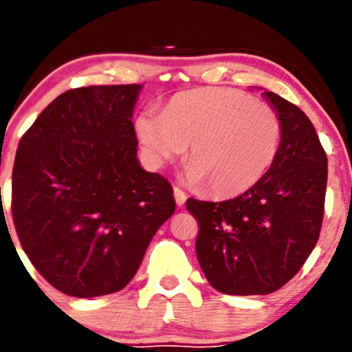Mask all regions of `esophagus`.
<instances>
[{
  "mask_svg": "<svg viewBox=\"0 0 352 352\" xmlns=\"http://www.w3.org/2000/svg\"><path fill=\"white\" fill-rule=\"evenodd\" d=\"M175 200L177 207H183L184 201H186V193L183 190H179V188H175Z\"/></svg>",
  "mask_w": 352,
  "mask_h": 352,
  "instance_id": "esophagus-1",
  "label": "esophagus"
}]
</instances>
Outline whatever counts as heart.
Listing matches in <instances>:
<instances>
[{
	"mask_svg": "<svg viewBox=\"0 0 352 352\" xmlns=\"http://www.w3.org/2000/svg\"><path fill=\"white\" fill-rule=\"evenodd\" d=\"M135 133L154 166H164L188 151L184 179L207 184L212 197H236L255 186L276 161L283 124L276 111L234 89L177 94L162 113L145 109Z\"/></svg>",
	"mask_w": 352,
	"mask_h": 352,
	"instance_id": "obj_1",
	"label": "heart"
}]
</instances>
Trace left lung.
Listing matches in <instances>:
<instances>
[{
    "instance_id": "1",
    "label": "left lung",
    "mask_w": 352,
    "mask_h": 352,
    "mask_svg": "<svg viewBox=\"0 0 352 352\" xmlns=\"http://www.w3.org/2000/svg\"><path fill=\"white\" fill-rule=\"evenodd\" d=\"M283 124L272 168L253 188L226 201L188 198L200 224L197 258L214 289L258 296L280 289L318 241L327 190V154L305 113L263 92Z\"/></svg>"
}]
</instances>
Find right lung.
Returning <instances> with one entry per match:
<instances>
[{"mask_svg": "<svg viewBox=\"0 0 352 352\" xmlns=\"http://www.w3.org/2000/svg\"><path fill=\"white\" fill-rule=\"evenodd\" d=\"M142 85H94L56 97L20 138L12 177L16 234L61 293L123 289L157 229L175 214L173 186L137 157Z\"/></svg>", "mask_w": 352, "mask_h": 352, "instance_id": "1", "label": "right lung"}]
</instances>
